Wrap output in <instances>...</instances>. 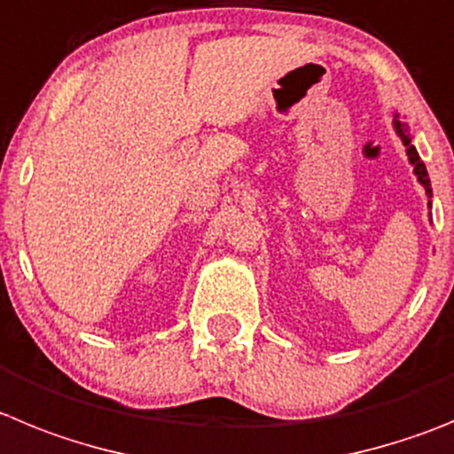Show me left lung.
<instances>
[{"label":"left lung","instance_id":"8db88e82","mask_svg":"<svg viewBox=\"0 0 454 454\" xmlns=\"http://www.w3.org/2000/svg\"><path fill=\"white\" fill-rule=\"evenodd\" d=\"M394 128H396V135L401 137L403 145H405V148H407V160H410V164L414 166V176H417V177H419V182H421V184L426 186L427 198H432L430 177H427L426 164H423V160H421V157H419L417 148H414V145H411V137H410V132H407V126H405V123L398 121V114H394ZM427 205H430V202H427Z\"/></svg>","mask_w":454,"mask_h":454}]
</instances>
